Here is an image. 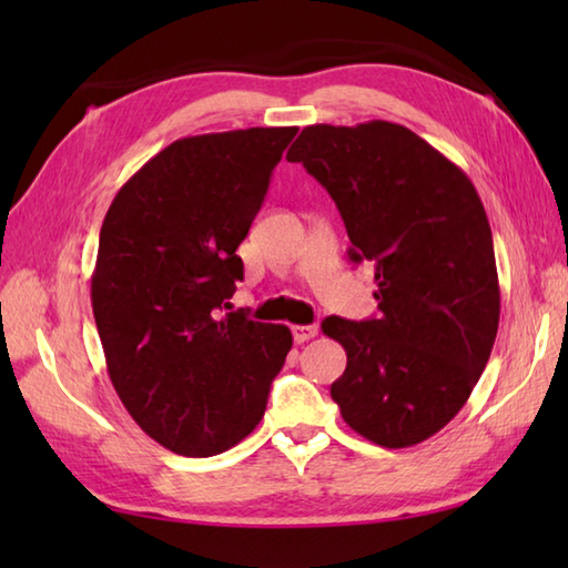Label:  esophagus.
Listing matches in <instances>:
<instances>
[{
    "label": "esophagus",
    "instance_id": "esophagus-1",
    "mask_svg": "<svg viewBox=\"0 0 568 568\" xmlns=\"http://www.w3.org/2000/svg\"><path fill=\"white\" fill-rule=\"evenodd\" d=\"M317 336V324H295L293 327V339L297 344H305Z\"/></svg>",
    "mask_w": 568,
    "mask_h": 568
}]
</instances>
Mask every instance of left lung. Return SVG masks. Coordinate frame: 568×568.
Masks as SVG:
<instances>
[{
	"label": "left lung",
	"instance_id": "left-lung-1",
	"mask_svg": "<svg viewBox=\"0 0 568 568\" xmlns=\"http://www.w3.org/2000/svg\"><path fill=\"white\" fill-rule=\"evenodd\" d=\"M329 192L348 258L376 273L378 317H327L346 352L332 383L344 422L373 444L429 439L468 400L500 320L490 224L462 168L393 122L315 124L285 155Z\"/></svg>",
	"mask_w": 568,
	"mask_h": 568
}]
</instances>
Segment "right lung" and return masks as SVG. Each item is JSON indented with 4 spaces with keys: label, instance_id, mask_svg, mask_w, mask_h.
Returning <instances> with one entry per match:
<instances>
[{
    "label": "right lung",
    "instance_id": "1",
    "mask_svg": "<svg viewBox=\"0 0 568 568\" xmlns=\"http://www.w3.org/2000/svg\"><path fill=\"white\" fill-rule=\"evenodd\" d=\"M295 126L178 139L106 210L92 312L129 415L183 456H214L256 429L293 346L283 324L221 312L244 281L236 248Z\"/></svg>",
    "mask_w": 568,
    "mask_h": 568
}]
</instances>
